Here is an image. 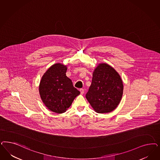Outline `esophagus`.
<instances>
[{
    "label": "esophagus",
    "instance_id": "obj_1",
    "mask_svg": "<svg viewBox=\"0 0 160 160\" xmlns=\"http://www.w3.org/2000/svg\"><path fill=\"white\" fill-rule=\"evenodd\" d=\"M79 91H80V92H81V95H83V93H84V90H83V89H79Z\"/></svg>",
    "mask_w": 160,
    "mask_h": 160
}]
</instances>
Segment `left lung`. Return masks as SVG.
<instances>
[{"label":"left lung","mask_w":160,"mask_h":160,"mask_svg":"<svg viewBox=\"0 0 160 160\" xmlns=\"http://www.w3.org/2000/svg\"><path fill=\"white\" fill-rule=\"evenodd\" d=\"M123 90L124 85L118 73L108 64L100 63L93 72L86 98L96 112L109 113L118 107Z\"/></svg>","instance_id":"left-lung-1"}]
</instances>
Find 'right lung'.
<instances>
[{"instance_id": "right-lung-1", "label": "right lung", "mask_w": 160, "mask_h": 160, "mask_svg": "<svg viewBox=\"0 0 160 160\" xmlns=\"http://www.w3.org/2000/svg\"><path fill=\"white\" fill-rule=\"evenodd\" d=\"M67 65L61 63L52 65L43 75L39 86L43 103L53 112H66L74 99L80 94L67 77Z\"/></svg>"}]
</instances>
